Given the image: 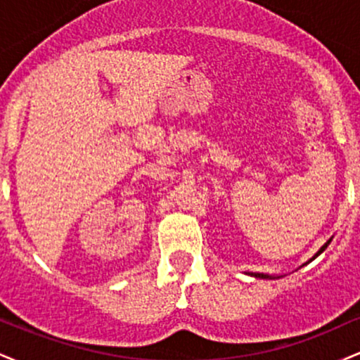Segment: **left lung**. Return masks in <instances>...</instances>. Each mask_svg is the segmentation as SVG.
I'll list each match as a JSON object with an SVG mask.
<instances>
[{"mask_svg": "<svg viewBox=\"0 0 360 360\" xmlns=\"http://www.w3.org/2000/svg\"><path fill=\"white\" fill-rule=\"evenodd\" d=\"M330 242H332V238H330V240H328V242H326V243H325V245H323V247H321V249H320V250H318V252H316V254H315V255H313V257L308 260V262H311V260H315V259L318 257V255H320V254H321V252H323V250L326 249V247H328V243H330ZM308 262H307V264H308ZM250 276H254V278H259V279H274V276H269V274H262V272H250Z\"/></svg>", "mask_w": 360, "mask_h": 360, "instance_id": "obj_1", "label": "left lung"}]
</instances>
